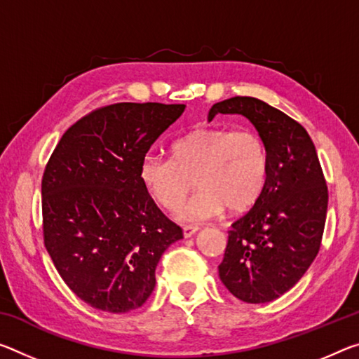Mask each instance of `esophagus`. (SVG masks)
Listing matches in <instances>:
<instances>
[{"label":"esophagus","instance_id":"esophagus-1","mask_svg":"<svg viewBox=\"0 0 359 359\" xmlns=\"http://www.w3.org/2000/svg\"><path fill=\"white\" fill-rule=\"evenodd\" d=\"M182 230H184V236H185V238H190V236L195 235V233H196L198 230H200V229H198L196 225H185Z\"/></svg>","mask_w":359,"mask_h":359}]
</instances>
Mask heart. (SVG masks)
<instances>
[{
  "label": "heart",
  "instance_id": "obj_1",
  "mask_svg": "<svg viewBox=\"0 0 359 359\" xmlns=\"http://www.w3.org/2000/svg\"><path fill=\"white\" fill-rule=\"evenodd\" d=\"M170 159L145 155L139 177L164 209H177L195 185L200 187L179 210L184 222H201L252 208L264 193L270 172L265 139L251 128L206 126L191 130L169 147Z\"/></svg>",
  "mask_w": 359,
  "mask_h": 359
}]
</instances>
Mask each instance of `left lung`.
Returning <instances> with one entry per match:
<instances>
[{
	"label": "left lung",
	"instance_id": "1",
	"mask_svg": "<svg viewBox=\"0 0 359 359\" xmlns=\"http://www.w3.org/2000/svg\"><path fill=\"white\" fill-rule=\"evenodd\" d=\"M219 113L246 116L270 151L265 190L231 224L219 276L243 302H271L305 275L320 251L327 212L326 179L309 133L286 113L246 95L214 104L209 121Z\"/></svg>",
	"mask_w": 359,
	"mask_h": 359
}]
</instances>
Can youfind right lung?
I'll return each instance as SVG.
<instances>
[{"label": "right lung", "mask_w": 359, "mask_h": 359, "mask_svg": "<svg viewBox=\"0 0 359 359\" xmlns=\"http://www.w3.org/2000/svg\"><path fill=\"white\" fill-rule=\"evenodd\" d=\"M184 110L156 102L95 108L65 130L49 158L44 246L67 286L94 309L144 305L163 252L184 238L139 177L142 158Z\"/></svg>", "instance_id": "add662e5"}]
</instances>
